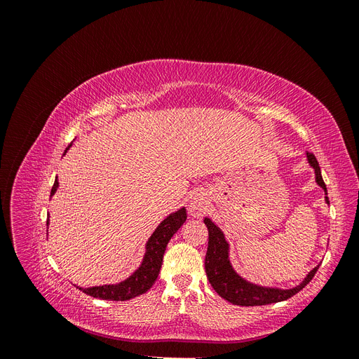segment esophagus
Returning <instances> with one entry per match:
<instances>
[{
  "mask_svg": "<svg viewBox=\"0 0 359 359\" xmlns=\"http://www.w3.org/2000/svg\"><path fill=\"white\" fill-rule=\"evenodd\" d=\"M208 205H210L208 194H206L205 191H196L190 199L189 211L193 217L199 219V217H202L206 212V210H208Z\"/></svg>",
  "mask_w": 359,
  "mask_h": 359,
  "instance_id": "obj_1",
  "label": "esophagus"
}]
</instances>
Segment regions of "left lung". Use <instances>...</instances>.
<instances>
[{"label":"left lung","mask_w":359,"mask_h":359,"mask_svg":"<svg viewBox=\"0 0 359 359\" xmlns=\"http://www.w3.org/2000/svg\"><path fill=\"white\" fill-rule=\"evenodd\" d=\"M306 157L309 166L314 172V181H316L318 186L325 191V203L330 205L328 191L322 180L319 163L310 151H306ZM203 223L208 227V250H206L205 256L206 277H208L212 289L219 293L223 299L232 302L233 306L253 307L286 301L295 295V293H298L304 286H307L319 268V265L314 266L310 273L302 278L299 285L290 289L252 283V281L241 277L235 271L231 262V245L226 240L224 232L210 219V217H205Z\"/></svg>","instance_id":"obj_1"}]
</instances>
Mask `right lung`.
I'll list each match as a JSON object with an SVG mask.
<instances>
[{
  "label": "right lung",
  "mask_w": 359,
  "mask_h": 359,
  "mask_svg": "<svg viewBox=\"0 0 359 359\" xmlns=\"http://www.w3.org/2000/svg\"><path fill=\"white\" fill-rule=\"evenodd\" d=\"M72 144L69 145V148L72 147ZM69 148L66 149V153L69 151ZM58 186L60 184L57 178L55 182H53L50 198L57 193ZM186 220H187V212L184 206L178 211L169 214L148 238V241L145 244V253L142 257V262H140V265L126 280L119 281V283H115V285H103V286H93V287L78 286L79 290H82L90 297L107 299V301H128L142 295V293L149 290V287L154 285L163 264V255H165L166 245L170 241V238L175 235V232ZM48 226H49V217H48Z\"/></svg>",
  "instance_id": "obj_1"
}]
</instances>
